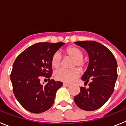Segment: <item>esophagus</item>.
Segmentation results:
<instances>
[{
  "mask_svg": "<svg viewBox=\"0 0 126 126\" xmlns=\"http://www.w3.org/2000/svg\"><path fill=\"white\" fill-rule=\"evenodd\" d=\"M63 85H64V86H66V87H70V86H71V85H70V84H66V83H63Z\"/></svg>",
  "mask_w": 126,
  "mask_h": 126,
  "instance_id": "34e87169",
  "label": "esophagus"
}]
</instances>
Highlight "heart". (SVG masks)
Listing matches in <instances>:
<instances>
[{
	"label": "heart",
	"mask_w": 126,
	"mask_h": 126,
	"mask_svg": "<svg viewBox=\"0 0 126 126\" xmlns=\"http://www.w3.org/2000/svg\"><path fill=\"white\" fill-rule=\"evenodd\" d=\"M65 54L67 56L73 59L74 61L72 63V67L78 66L79 68L83 69L86 66V62L83 59V52L78 47H69L65 49ZM62 63V57L59 52H55L52 55L51 59V64L53 68H59ZM79 75V70L77 68L72 69H61L55 72V77L59 81L71 83Z\"/></svg>",
	"instance_id": "1"
}]
</instances>
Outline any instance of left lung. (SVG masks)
<instances>
[{
    "mask_svg": "<svg viewBox=\"0 0 126 126\" xmlns=\"http://www.w3.org/2000/svg\"><path fill=\"white\" fill-rule=\"evenodd\" d=\"M74 43L87 51L89 64L81 77L89 88L80 87V92L74 97V102L80 109L95 110L102 107L113 93L117 78V64L111 51L94 41H80Z\"/></svg>",
    "mask_w": 126,
    "mask_h": 126,
    "instance_id": "left-lung-1",
    "label": "left lung"
}]
</instances>
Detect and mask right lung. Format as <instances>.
Returning a JSON list of instances; mask_svg holds the SVG:
<instances>
[{
    "instance_id": "obj_1",
    "label": "right lung",
    "mask_w": 126,
    "mask_h": 126,
    "mask_svg": "<svg viewBox=\"0 0 126 126\" xmlns=\"http://www.w3.org/2000/svg\"><path fill=\"white\" fill-rule=\"evenodd\" d=\"M64 43H35L16 59L11 73L13 93L26 110L40 113L53 105L57 91L63 84L49 79L52 74L51 59ZM42 76L49 79L45 85L40 84Z\"/></svg>"
}]
</instances>
